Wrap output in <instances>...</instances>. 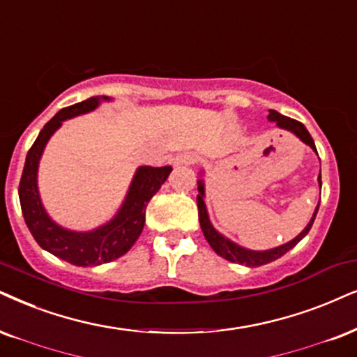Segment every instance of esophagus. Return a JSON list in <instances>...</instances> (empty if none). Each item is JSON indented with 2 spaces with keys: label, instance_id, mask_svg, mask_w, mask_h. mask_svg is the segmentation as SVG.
I'll use <instances>...</instances> for the list:
<instances>
[{
  "label": "esophagus",
  "instance_id": "34e87169",
  "mask_svg": "<svg viewBox=\"0 0 357 357\" xmlns=\"http://www.w3.org/2000/svg\"><path fill=\"white\" fill-rule=\"evenodd\" d=\"M196 161L197 158L192 153H181L173 160V166L174 168H183V166H192Z\"/></svg>",
  "mask_w": 357,
  "mask_h": 357
}]
</instances>
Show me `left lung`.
<instances>
[{
  "label": "left lung",
  "instance_id": "obj_1",
  "mask_svg": "<svg viewBox=\"0 0 357 357\" xmlns=\"http://www.w3.org/2000/svg\"><path fill=\"white\" fill-rule=\"evenodd\" d=\"M268 120L272 121H277V125L280 128H285V130H290L291 133H295L296 137H298L301 142H305L306 145H310L313 148L314 151H317V146H314V142L313 138H311V135L308 133V130L305 128V125L301 123L298 120H293L290 116H285V115H280L278 112L275 110H270L268 114ZM318 181H319V186H321V173L318 176ZM199 196H197V209H199V222H201V229H202V234H204L206 241L209 242V245L214 249V252L218 255L222 257V259L229 260V261H234V264H242V265H247V267H260V265H265V264H270V261L280 259L282 255H285L288 250L293 249V247L298 243L301 238H303L306 234L310 232L311 225H313V220L317 218V212H318V207L317 206V211H314L313 218H311L310 224L306 225L305 231L300 234L298 237L293 238L285 245H280L277 249H272V250H265V252H254V250H247L243 249V247H238L237 243H234L229 241V238H225L224 236H220V234L215 231L214 227H212L211 220H209V215H207V211H206V204H204V184L199 179Z\"/></svg>",
  "mask_w": 357,
  "mask_h": 357
}]
</instances>
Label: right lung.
Instances as JSON below:
<instances>
[{"instance_id": "right-lung-1", "label": "right lung", "mask_w": 357, "mask_h": 357, "mask_svg": "<svg viewBox=\"0 0 357 357\" xmlns=\"http://www.w3.org/2000/svg\"><path fill=\"white\" fill-rule=\"evenodd\" d=\"M97 105L98 98L92 97L89 100L59 110L44 125L39 137L29 148L20 181L21 211L36 242L44 250L51 252L52 255L69 261L72 265H79V267L107 264L132 249L145 225L148 202L160 191L161 184L168 179L171 169H173L171 166H163V168L142 166L138 168L119 214L108 224L98 227L97 231L72 232L52 222L39 199L38 181H36L39 158L43 155L47 139L61 126L62 121L93 110Z\"/></svg>"}]
</instances>
